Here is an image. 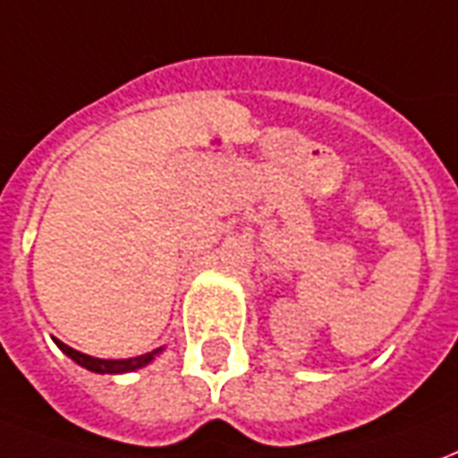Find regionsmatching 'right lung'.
I'll return each instance as SVG.
<instances>
[{
  "mask_svg": "<svg viewBox=\"0 0 458 458\" xmlns=\"http://www.w3.org/2000/svg\"><path fill=\"white\" fill-rule=\"evenodd\" d=\"M56 346L66 353V356L71 358V360H76L78 365H83V368H88V370H93V373H107V375H116V373H129V370H136V368H143V365H148L152 360V358L157 356L159 351L162 349H155L150 351V353H145V356H138V358H126V360H105V358H93V356H85V353H81V351L71 349V346H66L64 342H59V339H55Z\"/></svg>",
  "mask_w": 458,
  "mask_h": 458,
  "instance_id": "right-lung-1",
  "label": "right lung"
}]
</instances>
